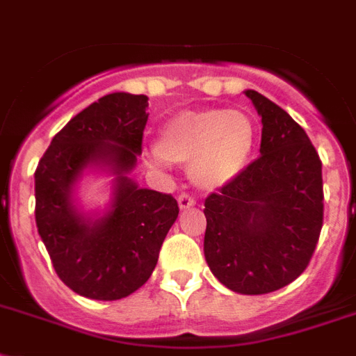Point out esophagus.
Returning a JSON list of instances; mask_svg holds the SVG:
<instances>
[{"label":"esophagus","mask_w":356,"mask_h":356,"mask_svg":"<svg viewBox=\"0 0 356 356\" xmlns=\"http://www.w3.org/2000/svg\"><path fill=\"white\" fill-rule=\"evenodd\" d=\"M177 203H179V209H183V211H186V209H190V207L195 205L194 197H192L190 194H179Z\"/></svg>","instance_id":"34e87169"}]
</instances>
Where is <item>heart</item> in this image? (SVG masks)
<instances>
[{
	"label": "heart",
	"mask_w": 356,
	"mask_h": 356,
	"mask_svg": "<svg viewBox=\"0 0 356 356\" xmlns=\"http://www.w3.org/2000/svg\"><path fill=\"white\" fill-rule=\"evenodd\" d=\"M254 125L248 114L227 108L183 111L164 122L149 159L190 164V177L205 190L222 188L249 164Z\"/></svg>",
	"instance_id": "1"
}]
</instances>
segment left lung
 Masks as SVG:
<instances>
[{"label":"left lung","mask_w":356,"mask_h":356,"mask_svg":"<svg viewBox=\"0 0 356 356\" xmlns=\"http://www.w3.org/2000/svg\"><path fill=\"white\" fill-rule=\"evenodd\" d=\"M262 118L260 156L205 200V259L245 296L275 292L309 266L323 225L318 151L279 105L245 90Z\"/></svg>","instance_id":"left-lung-1"}]
</instances>
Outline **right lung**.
I'll use <instances>...</instances> for the list:
<instances>
[{
  "label": "right lung",
  "instance_id": "right-lung-1",
  "mask_svg": "<svg viewBox=\"0 0 356 356\" xmlns=\"http://www.w3.org/2000/svg\"><path fill=\"white\" fill-rule=\"evenodd\" d=\"M147 96L114 92L70 120L35 172V218L58 279L75 293L114 301L136 292L155 270L159 251L179 216L172 194L140 188L127 177L142 153ZM116 175L102 218L74 209L71 194L86 167Z\"/></svg>",
  "mask_w": 356,
  "mask_h": 356
}]
</instances>
